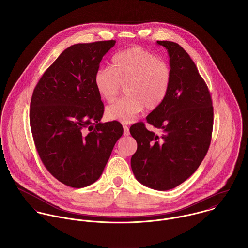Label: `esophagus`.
Wrapping results in <instances>:
<instances>
[{
  "mask_svg": "<svg viewBox=\"0 0 248 248\" xmlns=\"http://www.w3.org/2000/svg\"><path fill=\"white\" fill-rule=\"evenodd\" d=\"M123 130H124V136H129V135H130L129 126H127V125H123Z\"/></svg>",
  "mask_w": 248,
  "mask_h": 248,
  "instance_id": "esophagus-1",
  "label": "esophagus"
}]
</instances>
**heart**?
Wrapping results in <instances>:
<instances>
[{
	"label": "heart",
	"instance_id": "heart-1",
	"mask_svg": "<svg viewBox=\"0 0 248 248\" xmlns=\"http://www.w3.org/2000/svg\"><path fill=\"white\" fill-rule=\"evenodd\" d=\"M172 79L171 68L151 51L135 46L116 53L110 69H99L94 85L108 103L118 97L124 87L125 97L106 108L109 120L129 124L136 120L145 107L152 110L165 99Z\"/></svg>",
	"mask_w": 248,
	"mask_h": 248
}]
</instances>
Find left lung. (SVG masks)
<instances>
[{
    "instance_id": "obj_1",
    "label": "left lung",
    "mask_w": 248,
    "mask_h": 248,
    "mask_svg": "<svg viewBox=\"0 0 248 248\" xmlns=\"http://www.w3.org/2000/svg\"><path fill=\"white\" fill-rule=\"evenodd\" d=\"M156 43L169 53L172 79L165 99L146 119L162 133L148 131L143 122L131 126L138 142L131 166L143 185L166 191L191 177L206 155L214 111L208 87L189 54L175 42Z\"/></svg>"
}]
</instances>
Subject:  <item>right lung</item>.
I'll use <instances>...</instances> for the list:
<instances>
[{
  "mask_svg": "<svg viewBox=\"0 0 248 248\" xmlns=\"http://www.w3.org/2000/svg\"><path fill=\"white\" fill-rule=\"evenodd\" d=\"M114 40L75 44L44 72L31 101L30 123L46 170L73 188L95 182L123 135L118 121L101 123L104 104L94 74Z\"/></svg>",
  "mask_w": 248,
  "mask_h": 248,
  "instance_id": "1",
  "label": "right lung"
}]
</instances>
